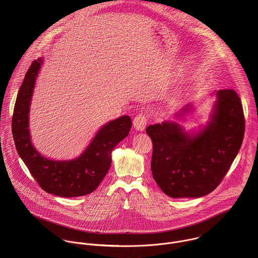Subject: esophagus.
Masks as SVG:
<instances>
[{
    "instance_id": "obj_1",
    "label": "esophagus",
    "mask_w": 258,
    "mask_h": 258,
    "mask_svg": "<svg viewBox=\"0 0 258 258\" xmlns=\"http://www.w3.org/2000/svg\"><path fill=\"white\" fill-rule=\"evenodd\" d=\"M148 119L147 116L145 113H139L135 116V118L133 119V125L134 128L138 131H143L146 128L147 125Z\"/></svg>"
}]
</instances>
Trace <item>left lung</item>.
I'll return each mask as SVG.
<instances>
[{
  "label": "left lung",
  "instance_id": "8db88e82",
  "mask_svg": "<svg viewBox=\"0 0 258 258\" xmlns=\"http://www.w3.org/2000/svg\"><path fill=\"white\" fill-rule=\"evenodd\" d=\"M216 94L211 121L197 135L189 136L175 122L146 129L153 142V178L171 198H201L213 191L242 144L245 122L239 96L232 89Z\"/></svg>",
  "mask_w": 258,
  "mask_h": 258
}]
</instances>
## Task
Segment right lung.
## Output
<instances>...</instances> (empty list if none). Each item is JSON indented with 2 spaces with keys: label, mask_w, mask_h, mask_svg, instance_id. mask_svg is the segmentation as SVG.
<instances>
[{
  "label": "right lung",
  "mask_w": 258,
  "mask_h": 258,
  "mask_svg": "<svg viewBox=\"0 0 258 258\" xmlns=\"http://www.w3.org/2000/svg\"><path fill=\"white\" fill-rule=\"evenodd\" d=\"M42 59L34 60L19 90L12 119V132L18 154L38 185L48 194L74 198L94 191L106 176L111 152L130 132L131 118L127 115L102 126L86 150L71 161H53L38 153L32 144L29 112Z\"/></svg>",
  "instance_id": "add662e5"
}]
</instances>
